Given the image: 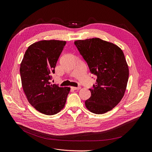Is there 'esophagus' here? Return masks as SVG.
<instances>
[{"label":"esophagus","instance_id":"34e87169","mask_svg":"<svg viewBox=\"0 0 152 152\" xmlns=\"http://www.w3.org/2000/svg\"><path fill=\"white\" fill-rule=\"evenodd\" d=\"M71 88L73 90H79L80 88V87H72Z\"/></svg>","mask_w":152,"mask_h":152}]
</instances>
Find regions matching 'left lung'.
Returning <instances> with one entry per match:
<instances>
[{
	"instance_id": "obj_1",
	"label": "left lung",
	"mask_w": 152,
	"mask_h": 152,
	"mask_svg": "<svg viewBox=\"0 0 152 152\" xmlns=\"http://www.w3.org/2000/svg\"><path fill=\"white\" fill-rule=\"evenodd\" d=\"M91 74L97 76L96 84L89 88L91 96L85 101L92 113L103 114L113 109L125 93L129 72L122 50L99 38L75 42Z\"/></svg>"
}]
</instances>
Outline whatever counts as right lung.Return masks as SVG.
Listing matches in <instances>:
<instances>
[{
	"instance_id": "1",
	"label": "right lung",
	"mask_w": 152,
	"mask_h": 152,
	"mask_svg": "<svg viewBox=\"0 0 152 152\" xmlns=\"http://www.w3.org/2000/svg\"><path fill=\"white\" fill-rule=\"evenodd\" d=\"M65 41L40 40L28 47L20 64L22 86L30 104L47 115L57 114L64 107L70 88L52 84L57 61Z\"/></svg>"
}]
</instances>
